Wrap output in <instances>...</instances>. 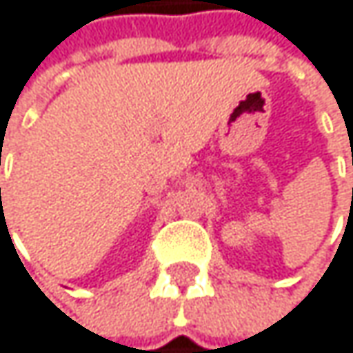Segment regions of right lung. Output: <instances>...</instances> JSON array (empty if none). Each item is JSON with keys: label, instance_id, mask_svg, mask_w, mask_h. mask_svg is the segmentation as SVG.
Here are the masks:
<instances>
[{"label": "right lung", "instance_id": "right-lung-1", "mask_svg": "<svg viewBox=\"0 0 353 353\" xmlns=\"http://www.w3.org/2000/svg\"><path fill=\"white\" fill-rule=\"evenodd\" d=\"M0 195H1V189H0Z\"/></svg>", "mask_w": 353, "mask_h": 353}]
</instances>
